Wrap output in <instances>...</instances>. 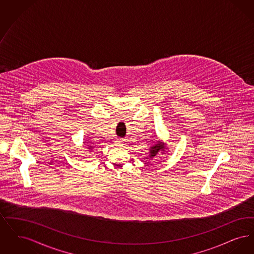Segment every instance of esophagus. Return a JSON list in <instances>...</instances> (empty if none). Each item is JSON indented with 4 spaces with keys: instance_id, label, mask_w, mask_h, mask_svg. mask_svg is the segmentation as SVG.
Returning <instances> with one entry per match:
<instances>
[{
    "instance_id": "obj_1",
    "label": "esophagus",
    "mask_w": 254,
    "mask_h": 254,
    "mask_svg": "<svg viewBox=\"0 0 254 254\" xmlns=\"http://www.w3.org/2000/svg\"><path fill=\"white\" fill-rule=\"evenodd\" d=\"M123 145V141H117V145Z\"/></svg>"
}]
</instances>
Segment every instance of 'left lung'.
<instances>
[{"label": "left lung", "mask_w": 254, "mask_h": 254, "mask_svg": "<svg viewBox=\"0 0 254 254\" xmlns=\"http://www.w3.org/2000/svg\"><path fill=\"white\" fill-rule=\"evenodd\" d=\"M166 146L164 145V143L157 142L155 145L150 146V150H149V157H155L158 154L159 151H165Z\"/></svg>", "instance_id": "obj_1"}]
</instances>
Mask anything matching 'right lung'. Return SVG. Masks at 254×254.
<instances>
[{
	"label": "right lung",
	"mask_w": 254,
	"mask_h": 254,
	"mask_svg": "<svg viewBox=\"0 0 254 254\" xmlns=\"http://www.w3.org/2000/svg\"><path fill=\"white\" fill-rule=\"evenodd\" d=\"M87 146H88V147H86V148H87V149H89L90 151L93 149V146H92V145H87Z\"/></svg>",
	"instance_id": "1"
}]
</instances>
